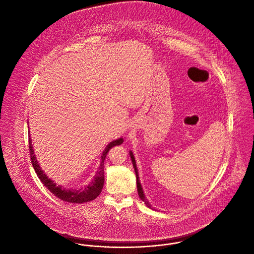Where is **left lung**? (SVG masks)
Masks as SVG:
<instances>
[{
    "instance_id": "8db88e82",
    "label": "left lung",
    "mask_w": 254,
    "mask_h": 254,
    "mask_svg": "<svg viewBox=\"0 0 254 254\" xmlns=\"http://www.w3.org/2000/svg\"><path fill=\"white\" fill-rule=\"evenodd\" d=\"M130 156H131V159H132V162H133V166L135 168V172H136V176H137V188H138V193H139V196L140 198L145 201V204L147 205V207H151V205L147 202L146 198H145V194H144V191H143V189H142V186H141V183L139 181V175H138V170H137V167H136V161H135V158H134V155L133 153L130 151Z\"/></svg>"
}]
</instances>
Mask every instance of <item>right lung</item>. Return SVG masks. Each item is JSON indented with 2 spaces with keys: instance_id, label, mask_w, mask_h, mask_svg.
I'll return each instance as SVG.
<instances>
[{
  "instance_id": "add662e5",
  "label": "right lung",
  "mask_w": 254,
  "mask_h": 254,
  "mask_svg": "<svg viewBox=\"0 0 254 254\" xmlns=\"http://www.w3.org/2000/svg\"><path fill=\"white\" fill-rule=\"evenodd\" d=\"M29 153H30V158H31V162L33 165V168L36 172L37 176L39 177V179L44 184V186H46V188L53 192V194H55L58 198L64 200V201H67V202H71V203H84V202H88L91 201L95 198H97L104 187L105 184V167H104V162H105V158L109 151V149L115 145H121L123 143L122 139H118L115 140L113 142H111L109 145L107 146L106 150L103 153L102 156V163H101V167L100 170L97 173V176L95 178L94 182L91 183L90 186H88L85 189H80V190H67V189H64L61 186H58L57 184H55L51 179H49L47 177V175H45V173L42 171V169L40 168L38 162H37L36 157L33 151V147L31 145V140L29 138Z\"/></svg>"
}]
</instances>
